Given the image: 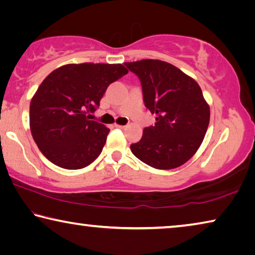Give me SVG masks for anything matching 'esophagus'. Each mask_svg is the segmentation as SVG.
<instances>
[{
  "mask_svg": "<svg viewBox=\"0 0 255 255\" xmlns=\"http://www.w3.org/2000/svg\"><path fill=\"white\" fill-rule=\"evenodd\" d=\"M116 127H117V128H120V129H126V127H127V126H123V125H118V124H116Z\"/></svg>",
  "mask_w": 255,
  "mask_h": 255,
  "instance_id": "1",
  "label": "esophagus"
}]
</instances>
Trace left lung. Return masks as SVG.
I'll list each match as a JSON object with an SVG mask.
<instances>
[{"label": "left lung", "mask_w": 255, "mask_h": 255, "mask_svg": "<svg viewBox=\"0 0 255 255\" xmlns=\"http://www.w3.org/2000/svg\"><path fill=\"white\" fill-rule=\"evenodd\" d=\"M139 77L144 102L157 116L155 126L130 149L136 157L158 170H171L188 162L204 140L210 108L199 84L170 63L141 59L125 63Z\"/></svg>", "instance_id": "1"}]
</instances>
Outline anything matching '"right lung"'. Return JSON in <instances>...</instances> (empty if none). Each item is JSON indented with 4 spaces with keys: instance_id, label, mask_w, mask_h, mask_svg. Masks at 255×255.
Returning <instances> with one entry per match:
<instances>
[{
    "instance_id": "obj_1",
    "label": "right lung",
    "mask_w": 255,
    "mask_h": 255,
    "mask_svg": "<svg viewBox=\"0 0 255 255\" xmlns=\"http://www.w3.org/2000/svg\"><path fill=\"white\" fill-rule=\"evenodd\" d=\"M127 73L123 64H67L41 82L30 102V130L51 163L79 170L101 154L110 129L88 115L110 83Z\"/></svg>"
}]
</instances>
